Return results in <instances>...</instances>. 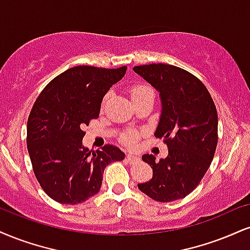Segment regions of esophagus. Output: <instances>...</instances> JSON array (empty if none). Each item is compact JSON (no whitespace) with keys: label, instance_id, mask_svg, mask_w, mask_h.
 Returning <instances> with one entry per match:
<instances>
[{"label":"esophagus","instance_id":"obj_1","mask_svg":"<svg viewBox=\"0 0 250 250\" xmlns=\"http://www.w3.org/2000/svg\"><path fill=\"white\" fill-rule=\"evenodd\" d=\"M125 158H127V161L129 162V163H134V162L138 161V156L131 154V152H129V154H127V156H125Z\"/></svg>","mask_w":250,"mask_h":250}]
</instances>
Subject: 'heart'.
<instances>
[{"label":"heart","mask_w":250,"mask_h":250,"mask_svg":"<svg viewBox=\"0 0 250 250\" xmlns=\"http://www.w3.org/2000/svg\"><path fill=\"white\" fill-rule=\"evenodd\" d=\"M148 95H154V92L150 87L146 86V85H134L130 88V96H131V100L137 101L140 99H143L144 96H148ZM137 138V134L134 133V131H128L122 136V141L125 144H133L135 143Z\"/></svg>","instance_id":"1"}]
</instances>
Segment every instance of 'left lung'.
Wrapping results in <instances>:
<instances>
[{"label": "left lung", "instance_id": "1", "mask_svg": "<svg viewBox=\"0 0 250 250\" xmlns=\"http://www.w3.org/2000/svg\"><path fill=\"white\" fill-rule=\"evenodd\" d=\"M134 71L159 92L162 113L155 136L164 138L167 158L154 155L152 178L138 184L148 197L161 203L185 198L199 185L208 170L218 144V113L211 94L190 72L173 65L135 66Z\"/></svg>", "mask_w": 250, "mask_h": 250}]
</instances>
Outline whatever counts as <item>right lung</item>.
Returning a JSON list of instances; mask_svg holds the SVG:
<instances>
[{"label":"right lung","mask_w":250,"mask_h":250,"mask_svg":"<svg viewBox=\"0 0 250 250\" xmlns=\"http://www.w3.org/2000/svg\"><path fill=\"white\" fill-rule=\"evenodd\" d=\"M127 66H76L47 83L35 101L26 127L32 169L45 193L60 204L76 205L100 191L104 167L125 152L107 144L89 151L83 128L98 119L102 99L125 77Z\"/></svg>","instance_id":"add662e5"}]
</instances>
